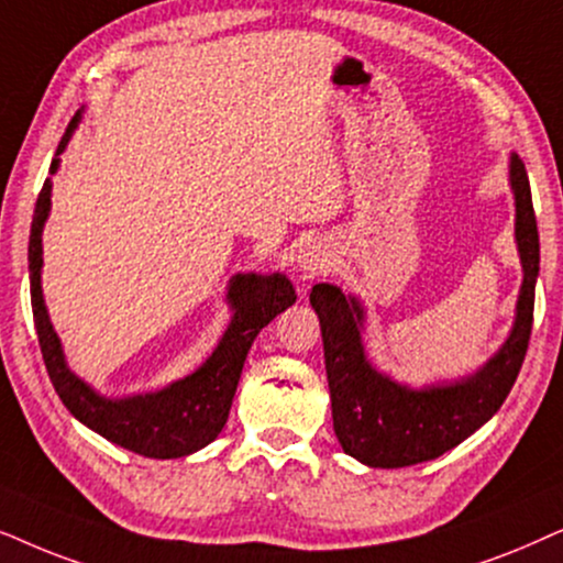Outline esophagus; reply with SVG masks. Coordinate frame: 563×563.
<instances>
[{"label": "esophagus", "mask_w": 563, "mask_h": 563, "mask_svg": "<svg viewBox=\"0 0 563 563\" xmlns=\"http://www.w3.org/2000/svg\"><path fill=\"white\" fill-rule=\"evenodd\" d=\"M324 257H321V252L313 250V246H306V250L298 252L296 257V277L301 283H309L313 277L324 273Z\"/></svg>", "instance_id": "esophagus-1"}]
</instances>
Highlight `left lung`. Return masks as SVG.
<instances>
[{
	"mask_svg": "<svg viewBox=\"0 0 563 563\" xmlns=\"http://www.w3.org/2000/svg\"><path fill=\"white\" fill-rule=\"evenodd\" d=\"M509 187L515 195L522 286L507 340L471 376L422 388L399 384L373 368L365 355L363 303L329 283L311 288L309 301L324 340L334 434L342 451L365 466L404 468L438 459L489 422L515 386L533 329L536 280L541 269L528 172L517 154L509 156Z\"/></svg>",
	"mask_w": 563,
	"mask_h": 563,
	"instance_id": "left-lung-1",
	"label": "left lung"
}]
</instances>
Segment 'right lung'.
Returning <instances> with one entry per match:
<instances>
[{"label": "right lung", "instance_id": "1", "mask_svg": "<svg viewBox=\"0 0 563 563\" xmlns=\"http://www.w3.org/2000/svg\"><path fill=\"white\" fill-rule=\"evenodd\" d=\"M81 112L71 118L62 144L51 162V175H56L62 156L69 146L74 131L79 129ZM51 179L43 183L37 195L33 227H30L27 262H30V301H33V319L37 342H41L43 363L64 407L87 424L89 430L102 434L104 440L125 451L146 455V459H183L219 438L229 419L231 401H234L239 376H242L246 352L262 327H267L277 313L296 303L294 283L283 273L257 275L239 273L229 280L227 301L231 321L227 332L206 357L200 368L190 376L172 380L159 391L133 394L110 399L97 394L87 380H81L66 363L62 340L51 324L46 301H43L41 269H43V227L51 213Z\"/></svg>", "mask_w": 563, "mask_h": 563}]
</instances>
